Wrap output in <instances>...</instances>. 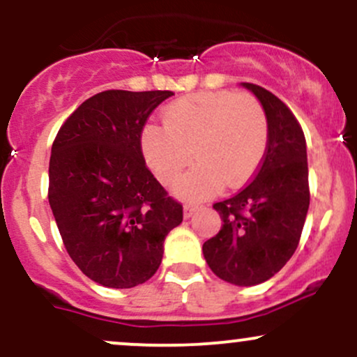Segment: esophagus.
<instances>
[{"instance_id": "esophagus-1", "label": "esophagus", "mask_w": 357, "mask_h": 357, "mask_svg": "<svg viewBox=\"0 0 357 357\" xmlns=\"http://www.w3.org/2000/svg\"><path fill=\"white\" fill-rule=\"evenodd\" d=\"M196 210H198V206H196V204H192V203H184V206H183L184 218H190V216H191L192 213H195Z\"/></svg>"}]
</instances>
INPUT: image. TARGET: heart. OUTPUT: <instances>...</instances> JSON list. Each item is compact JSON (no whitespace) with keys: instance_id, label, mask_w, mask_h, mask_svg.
I'll list each match as a JSON object with an SVG mask.
<instances>
[{"instance_id":"1","label":"heart","mask_w":357,"mask_h":357,"mask_svg":"<svg viewBox=\"0 0 357 357\" xmlns=\"http://www.w3.org/2000/svg\"><path fill=\"white\" fill-rule=\"evenodd\" d=\"M162 126L146 127L142 153L166 186L181 176L191 158L198 161L176 186L181 198H208L225 183L243 186L267 151V112L252 93L218 90L186 96L167 105Z\"/></svg>"}]
</instances>
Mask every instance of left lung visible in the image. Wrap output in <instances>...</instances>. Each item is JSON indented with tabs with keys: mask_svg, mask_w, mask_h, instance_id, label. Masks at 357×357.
<instances>
[{
	"mask_svg": "<svg viewBox=\"0 0 357 357\" xmlns=\"http://www.w3.org/2000/svg\"><path fill=\"white\" fill-rule=\"evenodd\" d=\"M243 85L267 112V151L247 186L213 204L223 223L203 243V255L215 275L248 287L268 280L294 255L310 190L304 130L292 110L267 89Z\"/></svg>",
	"mask_w": 357,
	"mask_h": 357,
	"instance_id": "8db88e82",
	"label": "left lung"
}]
</instances>
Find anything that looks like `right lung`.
Returning a JSON list of instances; mask_svg holds the SVG:
<instances>
[{"instance_id": "obj_1", "label": "right lung", "mask_w": 357, "mask_h": 357, "mask_svg": "<svg viewBox=\"0 0 357 357\" xmlns=\"http://www.w3.org/2000/svg\"><path fill=\"white\" fill-rule=\"evenodd\" d=\"M171 90H104L60 127L48 167L50 202L68 255L90 280L130 289L154 275L166 235L183 221L142 154L153 110Z\"/></svg>"}]
</instances>
